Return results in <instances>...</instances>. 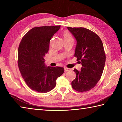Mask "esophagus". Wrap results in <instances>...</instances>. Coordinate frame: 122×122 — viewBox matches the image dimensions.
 <instances>
[{
  "instance_id": "1",
  "label": "esophagus",
  "mask_w": 122,
  "mask_h": 122,
  "mask_svg": "<svg viewBox=\"0 0 122 122\" xmlns=\"http://www.w3.org/2000/svg\"><path fill=\"white\" fill-rule=\"evenodd\" d=\"M64 69H65V71H71V69L70 68H68L67 67H65L64 68Z\"/></svg>"
}]
</instances>
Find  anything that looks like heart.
<instances>
[{
    "instance_id": "heart-1",
    "label": "heart",
    "mask_w": 122,
    "mask_h": 122,
    "mask_svg": "<svg viewBox=\"0 0 122 122\" xmlns=\"http://www.w3.org/2000/svg\"><path fill=\"white\" fill-rule=\"evenodd\" d=\"M64 40H67V39H73V38L71 34L67 32H65L63 34Z\"/></svg>"
}]
</instances>
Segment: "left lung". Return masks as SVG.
<instances>
[{
	"instance_id": "left-lung-1",
	"label": "left lung",
	"mask_w": 122,
	"mask_h": 122,
	"mask_svg": "<svg viewBox=\"0 0 122 122\" xmlns=\"http://www.w3.org/2000/svg\"><path fill=\"white\" fill-rule=\"evenodd\" d=\"M77 41L74 56L81 63V71L74 69L76 74L71 86L78 92L93 88L102 75L106 54L102 40L95 33L84 27H67Z\"/></svg>"
}]
</instances>
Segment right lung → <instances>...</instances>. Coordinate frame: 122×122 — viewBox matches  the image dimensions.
<instances>
[{
  "instance_id": "obj_1",
  "label": "right lung",
  "mask_w": 122,
  "mask_h": 122,
  "mask_svg": "<svg viewBox=\"0 0 122 122\" xmlns=\"http://www.w3.org/2000/svg\"><path fill=\"white\" fill-rule=\"evenodd\" d=\"M60 26L36 27L25 35L18 51V64L22 78L32 90L45 93L56 86L57 77L64 68L47 67L44 57L49 50V42Z\"/></svg>"
}]
</instances>
